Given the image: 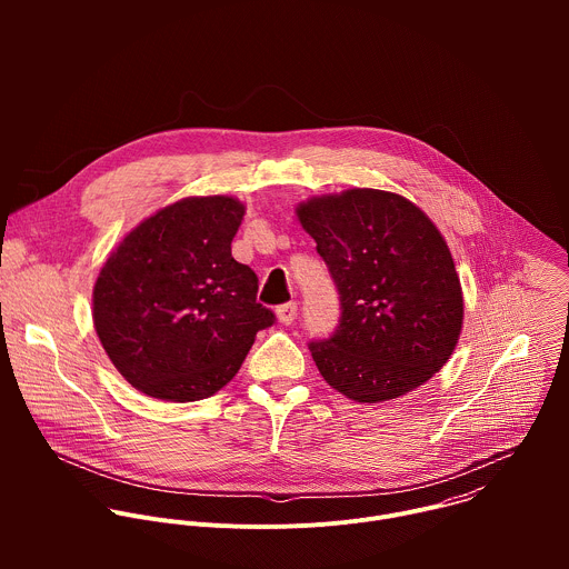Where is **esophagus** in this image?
<instances>
[{
    "label": "esophagus",
    "mask_w": 569,
    "mask_h": 569,
    "mask_svg": "<svg viewBox=\"0 0 569 569\" xmlns=\"http://www.w3.org/2000/svg\"><path fill=\"white\" fill-rule=\"evenodd\" d=\"M277 317H279V321L281 323H292L295 319H297V303L295 301H288V303H283V306H279L277 308Z\"/></svg>",
    "instance_id": "esophagus-1"
}]
</instances>
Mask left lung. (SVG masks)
<instances>
[{"instance_id":"8db88e82","label":"left lung","mask_w":569,"mask_h":569,"mask_svg":"<svg viewBox=\"0 0 569 569\" xmlns=\"http://www.w3.org/2000/svg\"><path fill=\"white\" fill-rule=\"evenodd\" d=\"M340 295L336 331L308 342L333 389L358 402L430 380L461 333L455 261L432 220L402 196L351 189L297 207Z\"/></svg>"}]
</instances>
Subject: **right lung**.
Listing matches in <instances>:
<instances>
[{
    "label": "right lung",
    "instance_id": "1",
    "mask_svg": "<svg viewBox=\"0 0 569 569\" xmlns=\"http://www.w3.org/2000/svg\"><path fill=\"white\" fill-rule=\"evenodd\" d=\"M246 207L227 196L184 198L134 227L94 286V329L139 391L191 402L222 389L274 312L259 277L231 257Z\"/></svg>",
    "mask_w": 569,
    "mask_h": 569
}]
</instances>
